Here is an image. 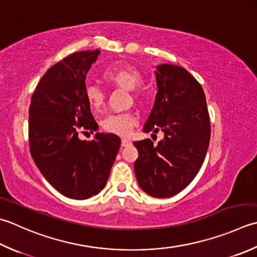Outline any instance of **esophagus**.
<instances>
[{
    "label": "esophagus",
    "mask_w": 257,
    "mask_h": 257,
    "mask_svg": "<svg viewBox=\"0 0 257 257\" xmlns=\"http://www.w3.org/2000/svg\"><path fill=\"white\" fill-rule=\"evenodd\" d=\"M132 145V142L128 139H121V146L122 147H129V146Z\"/></svg>",
    "instance_id": "34e87169"
}]
</instances>
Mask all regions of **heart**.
I'll return each instance as SVG.
<instances>
[{"label":"heart","instance_id":"b5f03b06","mask_svg":"<svg viewBox=\"0 0 257 257\" xmlns=\"http://www.w3.org/2000/svg\"><path fill=\"white\" fill-rule=\"evenodd\" d=\"M102 77L110 85L133 90L134 100L138 102L143 101V93L136 90L143 82V74L135 65L127 62L112 64L104 70ZM84 95L93 112L99 113L102 111L105 104V93L101 88L94 84H88L84 90ZM101 124L105 133L124 137L137 124V119L130 112L112 113L107 115Z\"/></svg>","mask_w":257,"mask_h":257}]
</instances>
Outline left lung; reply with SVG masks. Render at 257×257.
Returning a JSON list of instances; mask_svg holds the SVG:
<instances>
[{
    "label": "left lung",
    "instance_id": "1",
    "mask_svg": "<svg viewBox=\"0 0 257 257\" xmlns=\"http://www.w3.org/2000/svg\"><path fill=\"white\" fill-rule=\"evenodd\" d=\"M157 95L144 127L145 133L165 134L158 145L135 142L137 182L156 198L177 195L199 172L210 139V120L204 90L187 70L160 64L155 71ZM156 136V135H154Z\"/></svg>",
    "mask_w": 257,
    "mask_h": 257
}]
</instances>
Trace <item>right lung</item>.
<instances>
[{"label":"right lung","mask_w":257,"mask_h":257,"mask_svg":"<svg viewBox=\"0 0 257 257\" xmlns=\"http://www.w3.org/2000/svg\"><path fill=\"white\" fill-rule=\"evenodd\" d=\"M100 51H80L50 68L29 108L30 153L40 172L59 193L87 199L101 192L120 147L112 134L90 142L79 134L98 130L85 100V77Z\"/></svg>","instance_id":"right-lung-1"}]
</instances>
